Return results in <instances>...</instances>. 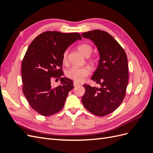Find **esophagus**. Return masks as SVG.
<instances>
[{"mask_svg": "<svg viewBox=\"0 0 153 153\" xmlns=\"http://www.w3.org/2000/svg\"><path fill=\"white\" fill-rule=\"evenodd\" d=\"M73 85H74V86H75V87H76V86H78V85H80V83H78V82L75 81V82H73Z\"/></svg>", "mask_w": 153, "mask_h": 153, "instance_id": "esophagus-1", "label": "esophagus"}]
</instances>
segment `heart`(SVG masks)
<instances>
[{
  "label": "heart",
  "mask_w": 153,
  "mask_h": 153,
  "mask_svg": "<svg viewBox=\"0 0 153 153\" xmlns=\"http://www.w3.org/2000/svg\"><path fill=\"white\" fill-rule=\"evenodd\" d=\"M77 49L79 52L84 55L85 57H89L92 52V46L88 43H82L77 46ZM97 59L95 57H92L89 62L92 65L96 63ZM62 62L66 64L68 62L67 52H64L62 55ZM91 73V69L88 66L83 67H72L66 71V76L75 82H82Z\"/></svg>",
  "instance_id": "b5f03b06"
}]
</instances>
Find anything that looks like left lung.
Segmentation results:
<instances>
[{"label":"left lung","instance_id":"8db88e82","mask_svg":"<svg viewBox=\"0 0 153 153\" xmlns=\"http://www.w3.org/2000/svg\"><path fill=\"white\" fill-rule=\"evenodd\" d=\"M98 47L100 58L91 79L100 87L84 84L82 101L85 108L98 116H105L116 110L126 95L129 73L126 52L108 32L94 30L82 34Z\"/></svg>","mask_w":153,"mask_h":153}]
</instances>
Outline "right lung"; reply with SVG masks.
Masks as SVG:
<instances>
[{
  "label": "right lung",
  "instance_id": "add662e5",
  "mask_svg": "<svg viewBox=\"0 0 153 153\" xmlns=\"http://www.w3.org/2000/svg\"><path fill=\"white\" fill-rule=\"evenodd\" d=\"M79 33L46 31L32 41L22 62L23 93L36 112L50 116L63 108L73 81L62 78V55L69 45L81 39ZM60 79L53 88L51 81Z\"/></svg>",
  "mask_w": 153,
  "mask_h": 153
}]
</instances>
